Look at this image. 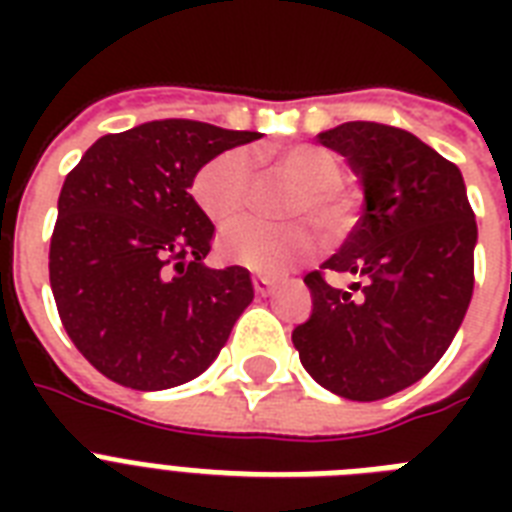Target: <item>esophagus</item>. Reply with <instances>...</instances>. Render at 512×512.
<instances>
[{
  "label": "esophagus",
  "instance_id": "obj_1",
  "mask_svg": "<svg viewBox=\"0 0 512 512\" xmlns=\"http://www.w3.org/2000/svg\"><path fill=\"white\" fill-rule=\"evenodd\" d=\"M252 287H255L257 295H271V292H273V281L265 279V276H252Z\"/></svg>",
  "mask_w": 512,
  "mask_h": 512
}]
</instances>
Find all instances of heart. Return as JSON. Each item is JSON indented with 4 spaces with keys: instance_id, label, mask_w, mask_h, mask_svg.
Listing matches in <instances>:
<instances>
[{
    "instance_id": "b5f03b06",
    "label": "heart",
    "mask_w": 512,
    "mask_h": 512,
    "mask_svg": "<svg viewBox=\"0 0 512 512\" xmlns=\"http://www.w3.org/2000/svg\"><path fill=\"white\" fill-rule=\"evenodd\" d=\"M279 170L297 188L289 201L292 215H311L321 228L340 231L353 212V196L342 188V162L332 151L313 143L287 148ZM255 180L247 151H225L193 177V199L215 223L241 215L252 204ZM316 249V233L308 225H271L263 220H233L217 236V252L236 265L260 273H279Z\"/></svg>"
}]
</instances>
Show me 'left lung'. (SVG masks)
<instances>
[{
  "instance_id": "obj_1",
  "label": "left lung",
  "mask_w": 512,
  "mask_h": 512,
  "mask_svg": "<svg viewBox=\"0 0 512 512\" xmlns=\"http://www.w3.org/2000/svg\"><path fill=\"white\" fill-rule=\"evenodd\" d=\"M364 185V215L305 276L311 319L292 332L313 380L350 401L409 388L438 364L473 297L478 228L457 164L412 132L345 122L319 135ZM324 270L364 282L332 288Z\"/></svg>"
}]
</instances>
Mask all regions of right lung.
Instances as JSON below:
<instances>
[{"instance_id":"right-lung-1","label":"right lung","mask_w":512,"mask_h":512,"mask_svg":"<svg viewBox=\"0 0 512 512\" xmlns=\"http://www.w3.org/2000/svg\"><path fill=\"white\" fill-rule=\"evenodd\" d=\"M260 132L159 119L95 140L60 188L50 287L79 353L108 380L164 390L199 377L252 303L249 271L207 268L215 225L188 188Z\"/></svg>"}]
</instances>
